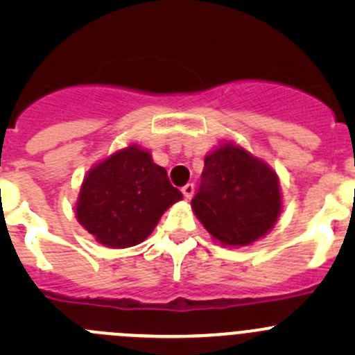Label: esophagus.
I'll return each instance as SVG.
<instances>
[{
    "label": "esophagus",
    "mask_w": 355,
    "mask_h": 355,
    "mask_svg": "<svg viewBox=\"0 0 355 355\" xmlns=\"http://www.w3.org/2000/svg\"><path fill=\"white\" fill-rule=\"evenodd\" d=\"M194 191H196V187H194V184H191V182H189V184H185L184 187H182V192H184V196L187 199H191L192 196H194Z\"/></svg>",
    "instance_id": "34e87169"
}]
</instances>
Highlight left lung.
<instances>
[{"mask_svg":"<svg viewBox=\"0 0 355 355\" xmlns=\"http://www.w3.org/2000/svg\"><path fill=\"white\" fill-rule=\"evenodd\" d=\"M192 209L221 244L249 245L263 237L280 214L278 178L263 161L225 144L204 159Z\"/></svg>","mask_w":355,"mask_h":355,"instance_id":"obj_1","label":"left lung"}]
</instances>
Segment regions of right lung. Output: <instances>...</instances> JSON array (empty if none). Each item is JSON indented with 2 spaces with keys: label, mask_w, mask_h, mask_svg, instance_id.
<instances>
[{
  "label": "right lung",
  "mask_w": 355,
  "mask_h": 355,
  "mask_svg": "<svg viewBox=\"0 0 355 355\" xmlns=\"http://www.w3.org/2000/svg\"><path fill=\"white\" fill-rule=\"evenodd\" d=\"M182 199L166 170L137 146L92 168L82 184L77 218L96 241L113 249L141 244L161 214Z\"/></svg>",
  "instance_id": "add662e5"
}]
</instances>
